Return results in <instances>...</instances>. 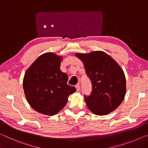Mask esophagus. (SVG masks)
<instances>
[{
	"label": "esophagus",
	"mask_w": 148,
	"mask_h": 148,
	"mask_svg": "<svg viewBox=\"0 0 148 148\" xmlns=\"http://www.w3.org/2000/svg\"><path fill=\"white\" fill-rule=\"evenodd\" d=\"M75 88H76V89H77V91H79V90H80V85H79V83L76 84V85H75Z\"/></svg>",
	"instance_id": "obj_1"
}]
</instances>
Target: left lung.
Listing matches in <instances>:
<instances>
[{
    "instance_id": "8db88e82",
    "label": "left lung",
    "mask_w": 148,
    "mask_h": 148,
    "mask_svg": "<svg viewBox=\"0 0 148 148\" xmlns=\"http://www.w3.org/2000/svg\"><path fill=\"white\" fill-rule=\"evenodd\" d=\"M83 62L92 90L84 96L87 107L98 115L115 110L125 98L126 79L123 69L110 56L101 51L76 54Z\"/></svg>"
}]
</instances>
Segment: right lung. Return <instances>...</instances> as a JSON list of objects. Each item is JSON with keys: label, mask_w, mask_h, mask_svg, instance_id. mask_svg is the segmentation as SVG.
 Wrapping results in <instances>:
<instances>
[{"label": "right lung", "mask_w": 148, "mask_h": 148, "mask_svg": "<svg viewBox=\"0 0 148 148\" xmlns=\"http://www.w3.org/2000/svg\"><path fill=\"white\" fill-rule=\"evenodd\" d=\"M62 57L48 52L40 56L24 75V93L29 105L42 114L54 115L66 105L70 94L76 91L69 86L66 73L60 69Z\"/></svg>", "instance_id": "add662e5"}]
</instances>
